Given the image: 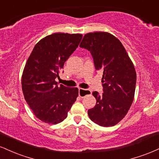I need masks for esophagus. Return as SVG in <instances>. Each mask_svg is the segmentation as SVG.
I'll use <instances>...</instances> for the list:
<instances>
[{"mask_svg": "<svg viewBox=\"0 0 159 159\" xmlns=\"http://www.w3.org/2000/svg\"><path fill=\"white\" fill-rule=\"evenodd\" d=\"M91 93H92V92L90 90H87V89L79 88V90H78V94H79L80 97L81 98L85 97V96L90 95Z\"/></svg>", "mask_w": 159, "mask_h": 159, "instance_id": "1", "label": "esophagus"}]
</instances>
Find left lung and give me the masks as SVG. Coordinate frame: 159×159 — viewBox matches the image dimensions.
Listing matches in <instances>:
<instances>
[{
  "label": "left lung",
  "instance_id": "obj_1",
  "mask_svg": "<svg viewBox=\"0 0 159 159\" xmlns=\"http://www.w3.org/2000/svg\"><path fill=\"white\" fill-rule=\"evenodd\" d=\"M81 48L90 51L95 68L102 74L103 93L94 91V107L88 110L90 119L104 127L115 125L125 117L133 102L136 72L121 42L107 32L85 34Z\"/></svg>",
  "mask_w": 159,
  "mask_h": 159
}]
</instances>
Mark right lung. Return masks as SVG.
<instances>
[{
    "label": "right lung",
    "instance_id": "right-lung-1",
    "mask_svg": "<svg viewBox=\"0 0 159 159\" xmlns=\"http://www.w3.org/2000/svg\"><path fill=\"white\" fill-rule=\"evenodd\" d=\"M82 34L56 33L37 43L27 59L21 77L24 96L41 121H63L78 96L77 87L57 85L64 63L78 48Z\"/></svg>",
    "mask_w": 159,
    "mask_h": 159
}]
</instances>
